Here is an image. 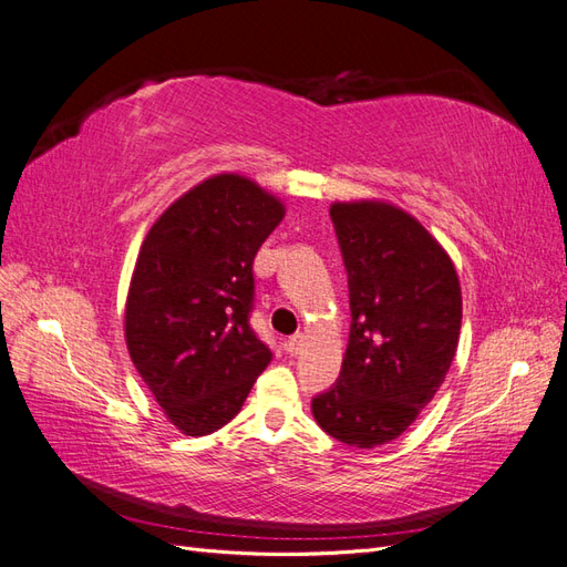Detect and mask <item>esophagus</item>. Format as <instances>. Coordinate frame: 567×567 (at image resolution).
Returning a JSON list of instances; mask_svg holds the SVG:
<instances>
[{"mask_svg":"<svg viewBox=\"0 0 567 567\" xmlns=\"http://www.w3.org/2000/svg\"><path fill=\"white\" fill-rule=\"evenodd\" d=\"M302 348H305V336L302 333H296V336H290L286 340V352L288 354H300Z\"/></svg>","mask_w":567,"mask_h":567,"instance_id":"34e87169","label":"esophagus"}]
</instances>
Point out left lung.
I'll list each match as a JSON object with an SVG mask.
<instances>
[{
  "instance_id": "8db88e82",
  "label": "left lung",
  "mask_w": 567,
  "mask_h": 567,
  "mask_svg": "<svg viewBox=\"0 0 567 567\" xmlns=\"http://www.w3.org/2000/svg\"><path fill=\"white\" fill-rule=\"evenodd\" d=\"M348 269L350 342L338 383L312 400L323 433L359 450L398 440L444 383L458 346L461 284L416 217L385 200L333 203Z\"/></svg>"
}]
</instances>
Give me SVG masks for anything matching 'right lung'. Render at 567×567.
<instances>
[{
	"instance_id": "add662e5",
	"label": "right lung",
	"mask_w": 567,
	"mask_h": 567,
	"mask_svg": "<svg viewBox=\"0 0 567 567\" xmlns=\"http://www.w3.org/2000/svg\"><path fill=\"white\" fill-rule=\"evenodd\" d=\"M286 208L257 182L219 173L153 221L125 302L134 369L188 437L241 411L271 352L250 329L252 260Z\"/></svg>"
}]
</instances>
